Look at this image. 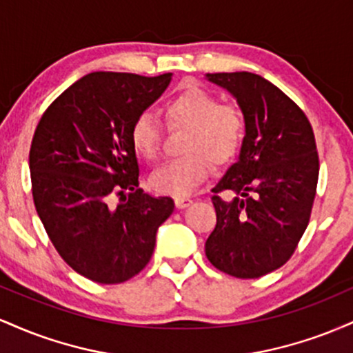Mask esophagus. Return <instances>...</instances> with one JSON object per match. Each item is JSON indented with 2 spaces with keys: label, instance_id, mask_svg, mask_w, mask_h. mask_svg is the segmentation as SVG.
I'll return each mask as SVG.
<instances>
[{
  "label": "esophagus",
  "instance_id": "34e87169",
  "mask_svg": "<svg viewBox=\"0 0 353 353\" xmlns=\"http://www.w3.org/2000/svg\"><path fill=\"white\" fill-rule=\"evenodd\" d=\"M174 202H176L177 209H184V208H188V205L192 204V199H190V197L181 196V197H174Z\"/></svg>",
  "mask_w": 353,
  "mask_h": 353
}]
</instances>
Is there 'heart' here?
I'll return each mask as SVG.
<instances>
[{
    "label": "heart",
    "mask_w": 353,
    "mask_h": 353,
    "mask_svg": "<svg viewBox=\"0 0 353 353\" xmlns=\"http://www.w3.org/2000/svg\"><path fill=\"white\" fill-rule=\"evenodd\" d=\"M171 124L185 125L182 151L161 164L149 177L154 190L169 196H188L209 177L210 161L228 164L237 156L245 134V116L236 103H217L208 89L188 84L164 104ZM129 139L139 156L152 159L161 148V129L151 112L143 111L132 121Z\"/></svg>",
    "instance_id": "1"
}]
</instances>
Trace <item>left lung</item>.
Segmentation results:
<instances>
[{"label":"left lung","instance_id":"left-lung-1","mask_svg":"<svg viewBox=\"0 0 353 353\" xmlns=\"http://www.w3.org/2000/svg\"><path fill=\"white\" fill-rule=\"evenodd\" d=\"M245 116L237 163L212 188L217 224L205 255L221 272L257 279L292 257L309 225L319 181V154L303 111L254 72H214ZM232 192V201L220 197Z\"/></svg>","mask_w":353,"mask_h":353}]
</instances>
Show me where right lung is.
Listing matches in <instances>:
<instances>
[{
  "mask_svg": "<svg viewBox=\"0 0 353 353\" xmlns=\"http://www.w3.org/2000/svg\"><path fill=\"white\" fill-rule=\"evenodd\" d=\"M171 72L145 78L98 71L76 81L39 119L30 171L36 212L72 270L98 283L132 279L151 261L171 197L137 189L129 129L159 98ZM112 195L123 199L116 208Z\"/></svg>",
  "mask_w": 353,
  "mask_h": 353,
  "instance_id": "obj_1",
  "label": "right lung"
}]
</instances>
